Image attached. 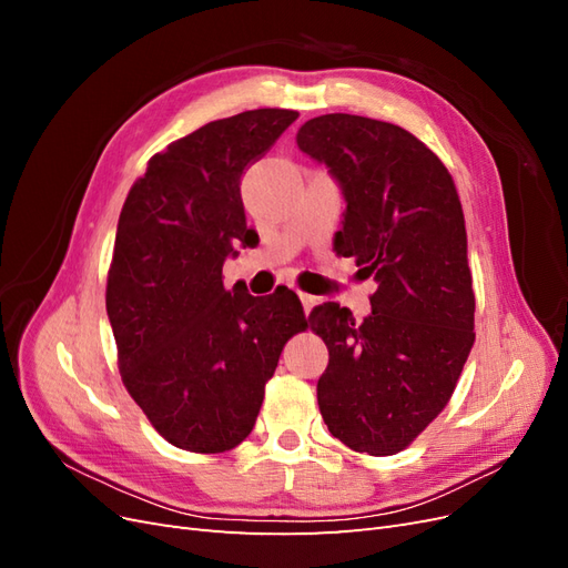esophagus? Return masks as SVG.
<instances>
[{"mask_svg":"<svg viewBox=\"0 0 568 568\" xmlns=\"http://www.w3.org/2000/svg\"><path fill=\"white\" fill-rule=\"evenodd\" d=\"M298 296H301V303L305 307V313H311L313 307L317 305V296H313V294H298Z\"/></svg>","mask_w":568,"mask_h":568,"instance_id":"34e87169","label":"esophagus"}]
</instances>
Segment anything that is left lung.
<instances>
[{
    "label": "left lung",
    "mask_w": 568,
    "mask_h": 568,
    "mask_svg": "<svg viewBox=\"0 0 568 568\" xmlns=\"http://www.w3.org/2000/svg\"><path fill=\"white\" fill-rule=\"evenodd\" d=\"M296 142L346 199L336 255L355 257L379 284L363 322L334 301L311 313L329 351L317 382L322 419L355 453L395 455L448 405L476 338L457 189L432 149L384 120L326 113Z\"/></svg>",
    "instance_id": "1"
}]
</instances>
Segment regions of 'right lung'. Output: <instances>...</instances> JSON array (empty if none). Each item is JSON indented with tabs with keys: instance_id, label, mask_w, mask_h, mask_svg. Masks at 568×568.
I'll return each instance as SVG.
<instances>
[{
	"instance_id": "right-lung-1",
	"label": "right lung",
	"mask_w": 568,
	"mask_h": 568,
	"mask_svg": "<svg viewBox=\"0 0 568 568\" xmlns=\"http://www.w3.org/2000/svg\"><path fill=\"white\" fill-rule=\"evenodd\" d=\"M298 111L213 120L151 156L123 203L106 313L128 393L175 448L225 453L255 426L284 343L307 326L294 291L255 298L222 284L234 246H255L242 175Z\"/></svg>"
}]
</instances>
